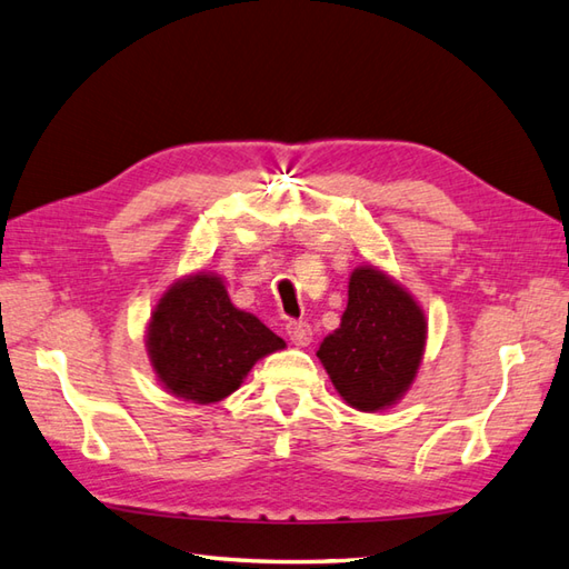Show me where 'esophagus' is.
Here are the masks:
<instances>
[{
	"instance_id": "esophagus-1",
	"label": "esophagus",
	"mask_w": 569,
	"mask_h": 569,
	"mask_svg": "<svg viewBox=\"0 0 569 569\" xmlns=\"http://www.w3.org/2000/svg\"><path fill=\"white\" fill-rule=\"evenodd\" d=\"M286 332L296 345H300V348H306V345H310V340H313V328H310V322L306 320H288Z\"/></svg>"
}]
</instances>
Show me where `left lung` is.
Instances as JSON below:
<instances>
[{
    "label": "left lung",
    "mask_w": 569,
    "mask_h": 569,
    "mask_svg": "<svg viewBox=\"0 0 569 569\" xmlns=\"http://www.w3.org/2000/svg\"><path fill=\"white\" fill-rule=\"evenodd\" d=\"M427 342L425 310L375 266L350 276L340 328L320 342L318 358L338 395L360 411H377L415 382Z\"/></svg>",
    "instance_id": "obj_1"
}]
</instances>
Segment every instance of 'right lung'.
<instances>
[{
    "instance_id": "obj_1",
    "label": "right lung",
    "mask_w": 569,
    "mask_h": 569,
    "mask_svg": "<svg viewBox=\"0 0 569 569\" xmlns=\"http://www.w3.org/2000/svg\"><path fill=\"white\" fill-rule=\"evenodd\" d=\"M148 355L167 392L211 405L239 389L286 342L229 300L221 278L194 273L167 288L148 326Z\"/></svg>"
}]
</instances>
